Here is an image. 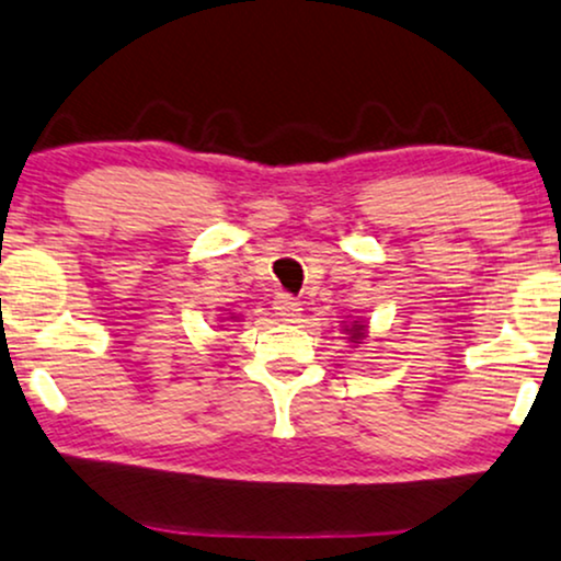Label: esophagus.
Wrapping results in <instances>:
<instances>
[{"label": "esophagus", "mask_w": 561, "mask_h": 561, "mask_svg": "<svg viewBox=\"0 0 561 561\" xmlns=\"http://www.w3.org/2000/svg\"><path fill=\"white\" fill-rule=\"evenodd\" d=\"M274 310L282 321H298L302 302L298 298H293V295H279V298L274 300Z\"/></svg>", "instance_id": "obj_1"}]
</instances>
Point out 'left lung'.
I'll list each match as a JSON object with an SVG mask.
<instances>
[{
  "mask_svg": "<svg viewBox=\"0 0 561 561\" xmlns=\"http://www.w3.org/2000/svg\"><path fill=\"white\" fill-rule=\"evenodd\" d=\"M345 334H347L350 342H355V345H363V340H366V334H368V327L363 321L345 323Z\"/></svg>",
  "mask_w": 561,
  "mask_h": 561,
  "instance_id": "obj_1",
  "label": "left lung"
}]
</instances>
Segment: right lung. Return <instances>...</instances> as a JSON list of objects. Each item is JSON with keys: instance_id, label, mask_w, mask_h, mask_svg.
<instances>
[{"instance_id": "1", "label": "right lung", "mask_w": 561, "mask_h": 561, "mask_svg": "<svg viewBox=\"0 0 561 561\" xmlns=\"http://www.w3.org/2000/svg\"><path fill=\"white\" fill-rule=\"evenodd\" d=\"M232 319H234V316H232Z\"/></svg>"}]
</instances>
